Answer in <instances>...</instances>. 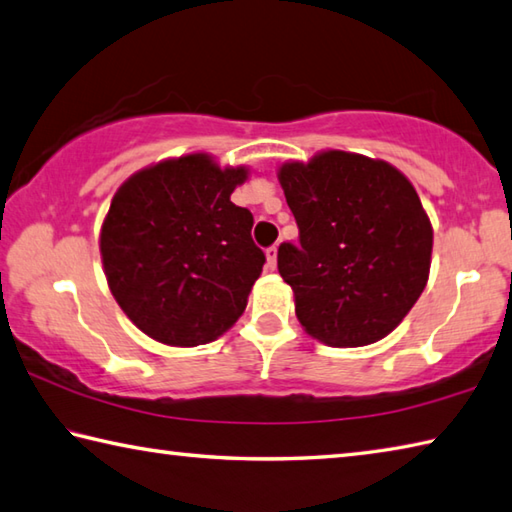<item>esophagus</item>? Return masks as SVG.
Wrapping results in <instances>:
<instances>
[{
    "label": "esophagus",
    "mask_w": 512,
    "mask_h": 512,
    "mask_svg": "<svg viewBox=\"0 0 512 512\" xmlns=\"http://www.w3.org/2000/svg\"><path fill=\"white\" fill-rule=\"evenodd\" d=\"M266 266L271 268V271H275L277 268V246L266 248Z\"/></svg>",
    "instance_id": "obj_1"
}]
</instances>
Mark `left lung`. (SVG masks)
Returning <instances> with one entry per match:
<instances>
[{"label":"left lung","mask_w":512,"mask_h":512,"mask_svg":"<svg viewBox=\"0 0 512 512\" xmlns=\"http://www.w3.org/2000/svg\"><path fill=\"white\" fill-rule=\"evenodd\" d=\"M277 179L300 228L277 271L293 288L302 329L329 347L389 336L430 277L434 230L410 179L392 163L322 150L286 161Z\"/></svg>","instance_id":"obj_1"}]
</instances>
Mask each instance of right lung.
Here are the masks:
<instances>
[{"instance_id":"1","label":"right lung","mask_w":512,"mask_h":512,"mask_svg":"<svg viewBox=\"0 0 512 512\" xmlns=\"http://www.w3.org/2000/svg\"><path fill=\"white\" fill-rule=\"evenodd\" d=\"M248 174L192 152L147 165L116 190L100 259L111 295L145 336L208 345L246 311L266 262L250 237L253 215L230 201Z\"/></svg>"}]
</instances>
